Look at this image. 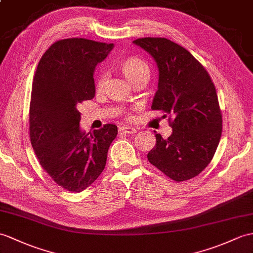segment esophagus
<instances>
[{
  "label": "esophagus",
  "instance_id": "34e87169",
  "mask_svg": "<svg viewBox=\"0 0 253 253\" xmlns=\"http://www.w3.org/2000/svg\"><path fill=\"white\" fill-rule=\"evenodd\" d=\"M137 130L132 127H128V126H122L120 127V132L122 133H127V134H132L136 132Z\"/></svg>",
  "mask_w": 253,
  "mask_h": 253
}]
</instances>
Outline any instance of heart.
<instances>
[{
    "instance_id": "b5f03b06",
    "label": "heart",
    "mask_w": 253,
    "mask_h": 253,
    "mask_svg": "<svg viewBox=\"0 0 253 253\" xmlns=\"http://www.w3.org/2000/svg\"><path fill=\"white\" fill-rule=\"evenodd\" d=\"M121 69L123 73L129 80V82H132L137 80L140 76H149L150 75V68L145 61L139 59V58H128V59L124 60L121 64ZM108 74L105 71H102L98 75L96 87L98 89H101L104 86L105 81H107Z\"/></svg>"
}]
</instances>
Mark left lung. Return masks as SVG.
I'll list each match as a JSON object with an SVG mask.
<instances>
[{"instance_id":"1","label":"left lung","mask_w":253,"mask_h":253,"mask_svg":"<svg viewBox=\"0 0 253 253\" xmlns=\"http://www.w3.org/2000/svg\"><path fill=\"white\" fill-rule=\"evenodd\" d=\"M154 58L158 89L152 110L168 114L171 136L155 133L148 160L177 182L196 177L208 166L222 133V114L210 75L189 50L165 38L134 40ZM164 116H167V115Z\"/></svg>"}]
</instances>
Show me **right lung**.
I'll list each match as a JSON object with an SVG mask.
<instances>
[{
  "label": "right lung",
  "mask_w": 253,
  "mask_h": 253,
  "mask_svg": "<svg viewBox=\"0 0 253 253\" xmlns=\"http://www.w3.org/2000/svg\"><path fill=\"white\" fill-rule=\"evenodd\" d=\"M113 44L64 39L41 58L32 84L30 140L34 153L56 183L80 193L96 181L107 163L117 126L84 132L78 105L95 97L93 71Z\"/></svg>",
  "instance_id": "right-lung-1"
}]
</instances>
